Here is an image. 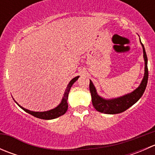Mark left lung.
Returning <instances> with one entry per match:
<instances>
[{
    "mask_svg": "<svg viewBox=\"0 0 155 155\" xmlns=\"http://www.w3.org/2000/svg\"><path fill=\"white\" fill-rule=\"evenodd\" d=\"M141 43V40H140ZM143 50V58L145 61V74L140 86L137 89L132 91L131 93L120 97L118 98L113 99H104L101 97L97 93V90L94 85H93L91 81L90 80L89 84V89H90L91 94L92 104L97 111L105 114H118L124 112L128 108L134 105L143 96L144 93L145 87H146L147 82L148 79V58H147L146 52L143 43H141Z\"/></svg>",
    "mask_w": 155,
    "mask_h": 155,
    "instance_id": "obj_1",
    "label": "left lung"
}]
</instances>
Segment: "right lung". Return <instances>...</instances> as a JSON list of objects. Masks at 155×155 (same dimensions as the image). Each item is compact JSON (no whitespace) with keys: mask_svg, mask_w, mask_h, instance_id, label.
I'll use <instances>...</instances> for the list:
<instances>
[{"mask_svg":"<svg viewBox=\"0 0 155 155\" xmlns=\"http://www.w3.org/2000/svg\"><path fill=\"white\" fill-rule=\"evenodd\" d=\"M79 76H76V77L73 78L70 82H69L68 87H67L66 90H65L64 94V97L62 98V101L61 102V104L58 106L57 107H55L54 109H51V110L48 111H45V112H34V111H30L28 109H26L25 108L18 104V106L19 107H21L25 112H28V113L31 114L33 116L36 117V118H40V119H45V120H50V119H54V118H58L59 116H61L63 115L65 112H67L68 109V94L69 92H70V87H72V85H73L75 82L79 79Z\"/></svg>","mask_w":155,"mask_h":155,"instance_id":"add662e5","label":"right lung"}]
</instances>
